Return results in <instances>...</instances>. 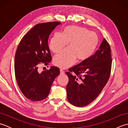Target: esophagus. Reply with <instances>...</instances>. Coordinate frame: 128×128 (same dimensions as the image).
Wrapping results in <instances>:
<instances>
[{
	"instance_id": "34e87169",
	"label": "esophagus",
	"mask_w": 128,
	"mask_h": 128,
	"mask_svg": "<svg viewBox=\"0 0 128 128\" xmlns=\"http://www.w3.org/2000/svg\"><path fill=\"white\" fill-rule=\"evenodd\" d=\"M60 75H63V74H64V70H62V69L60 70Z\"/></svg>"
}]
</instances>
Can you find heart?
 Returning <instances> with one entry per match:
<instances>
[{
  "mask_svg": "<svg viewBox=\"0 0 128 128\" xmlns=\"http://www.w3.org/2000/svg\"><path fill=\"white\" fill-rule=\"evenodd\" d=\"M69 42V47L54 57L55 66L66 69L74 63L76 58L84 60L89 58L96 50L98 37L95 32L82 27L70 26L61 33L56 32L48 42V47L54 53L62 50Z\"/></svg>",
  "mask_w": 128,
  "mask_h": 128,
  "instance_id": "heart-1",
  "label": "heart"
}]
</instances>
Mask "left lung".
<instances>
[{
  "label": "left lung",
  "mask_w": 128,
  "mask_h": 128,
  "mask_svg": "<svg viewBox=\"0 0 128 128\" xmlns=\"http://www.w3.org/2000/svg\"><path fill=\"white\" fill-rule=\"evenodd\" d=\"M110 47L103 38L99 50L89 58L66 72L69 78L67 99L72 105L84 107L96 98L107 83L112 66Z\"/></svg>",
  "instance_id": "left-lung-1"
}]
</instances>
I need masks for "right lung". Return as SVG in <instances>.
Instances as JSON below:
<instances>
[{
  "mask_svg": "<svg viewBox=\"0 0 128 128\" xmlns=\"http://www.w3.org/2000/svg\"><path fill=\"white\" fill-rule=\"evenodd\" d=\"M61 22H44L33 27L19 43L15 56L16 81L21 92L31 101H39L48 96L51 86L60 74L58 67L50 66L40 72L39 66H47L52 56L48 44L49 36Z\"/></svg>",
  "mask_w": 128,
  "mask_h": 128,
  "instance_id": "right-lung-1",
  "label": "right lung"
}]
</instances>
